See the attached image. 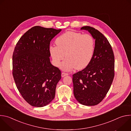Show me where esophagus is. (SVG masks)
<instances>
[{
    "label": "esophagus",
    "instance_id": "esophagus-1",
    "mask_svg": "<svg viewBox=\"0 0 131 131\" xmlns=\"http://www.w3.org/2000/svg\"><path fill=\"white\" fill-rule=\"evenodd\" d=\"M62 77H65V76H68V73H66V72H63L62 73Z\"/></svg>",
    "mask_w": 131,
    "mask_h": 131
}]
</instances>
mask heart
<instances>
[{
  "label": "heart",
  "instance_id": "heart-1",
  "mask_svg": "<svg viewBox=\"0 0 131 131\" xmlns=\"http://www.w3.org/2000/svg\"><path fill=\"white\" fill-rule=\"evenodd\" d=\"M57 46H51L49 51L55 66L61 65L63 70H69L74 68L81 70L91 62L95 49V40L89 34L67 31L56 39Z\"/></svg>",
  "mask_w": 131,
  "mask_h": 131
}]
</instances>
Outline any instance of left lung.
<instances>
[{
    "instance_id": "obj_1",
    "label": "left lung",
    "mask_w": 131,
    "mask_h": 131,
    "mask_svg": "<svg viewBox=\"0 0 131 131\" xmlns=\"http://www.w3.org/2000/svg\"><path fill=\"white\" fill-rule=\"evenodd\" d=\"M95 39V49L90 64L72 75L73 94L76 99L85 106L99 104L106 96L115 76V57L106 37L94 28L86 26Z\"/></svg>"
}]
</instances>
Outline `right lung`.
Here are the masks:
<instances>
[{"mask_svg":"<svg viewBox=\"0 0 131 131\" xmlns=\"http://www.w3.org/2000/svg\"><path fill=\"white\" fill-rule=\"evenodd\" d=\"M61 29L39 26L27 30L12 56V74L18 91L31 106L43 107L54 98L61 71L50 61V43Z\"/></svg>","mask_w":131,"mask_h":131,"instance_id":"obj_1","label":"right lung"}]
</instances>
